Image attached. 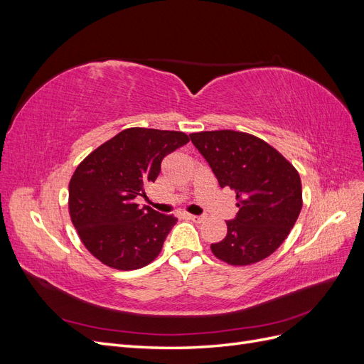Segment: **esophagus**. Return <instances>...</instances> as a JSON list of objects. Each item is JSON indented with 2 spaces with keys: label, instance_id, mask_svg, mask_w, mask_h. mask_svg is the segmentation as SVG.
Segmentation results:
<instances>
[{
  "label": "esophagus",
  "instance_id": "1",
  "mask_svg": "<svg viewBox=\"0 0 364 364\" xmlns=\"http://www.w3.org/2000/svg\"><path fill=\"white\" fill-rule=\"evenodd\" d=\"M188 218L193 220L194 223H202L205 220V217H202V215H193V214H188Z\"/></svg>",
  "mask_w": 364,
  "mask_h": 364
}]
</instances>
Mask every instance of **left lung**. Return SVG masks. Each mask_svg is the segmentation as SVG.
Here are the masks:
<instances>
[{"label": "left lung", "mask_w": 364, "mask_h": 364, "mask_svg": "<svg viewBox=\"0 0 364 364\" xmlns=\"http://www.w3.org/2000/svg\"><path fill=\"white\" fill-rule=\"evenodd\" d=\"M190 138L218 185L237 194L238 213L226 222V237L211 245L214 255L232 266L272 255L302 209L299 173L266 141L243 132H199Z\"/></svg>", "instance_id": "obj_1"}]
</instances>
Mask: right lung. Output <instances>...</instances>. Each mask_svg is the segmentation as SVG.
I'll return each mask as SVG.
<instances>
[{"instance_id":"add662e5","label":"right lung","mask_w":364,"mask_h":364,"mask_svg":"<svg viewBox=\"0 0 364 364\" xmlns=\"http://www.w3.org/2000/svg\"><path fill=\"white\" fill-rule=\"evenodd\" d=\"M183 132L130 127L86 156L70 181V215L82 243L109 267L136 270L155 259L176 225L173 215L138 208L161 162L185 146Z\"/></svg>"}]
</instances>
